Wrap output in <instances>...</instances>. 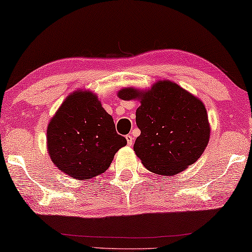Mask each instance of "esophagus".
I'll return each mask as SVG.
<instances>
[{
  "mask_svg": "<svg viewBox=\"0 0 252 252\" xmlns=\"http://www.w3.org/2000/svg\"><path fill=\"white\" fill-rule=\"evenodd\" d=\"M126 139L127 145H129V146H131V145L133 144V137L131 136V134H126Z\"/></svg>",
  "mask_w": 252,
  "mask_h": 252,
  "instance_id": "esophagus-1",
  "label": "esophagus"
}]
</instances>
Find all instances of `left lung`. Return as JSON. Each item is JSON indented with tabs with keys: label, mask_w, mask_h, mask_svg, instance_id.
<instances>
[{
	"label": "left lung",
	"mask_w": 252,
	"mask_h": 252,
	"mask_svg": "<svg viewBox=\"0 0 252 252\" xmlns=\"http://www.w3.org/2000/svg\"><path fill=\"white\" fill-rule=\"evenodd\" d=\"M118 96L123 100H140L136 122L141 133L133 150L147 170L174 175L202 155L210 126L205 105L192 94L175 82L160 80L144 92L123 88Z\"/></svg>",
	"instance_id": "8db88e82"
}]
</instances>
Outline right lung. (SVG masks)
Returning a JSON list of instances; mask_svg holds the SVG:
<instances>
[{"mask_svg": "<svg viewBox=\"0 0 252 252\" xmlns=\"http://www.w3.org/2000/svg\"><path fill=\"white\" fill-rule=\"evenodd\" d=\"M46 139L52 162L77 180L104 173L115 153L126 145V139L116 133L112 116L89 90L66 97L48 123Z\"/></svg>", "mask_w": 252, "mask_h": 252, "instance_id": "add662e5", "label": "right lung"}]
</instances>
